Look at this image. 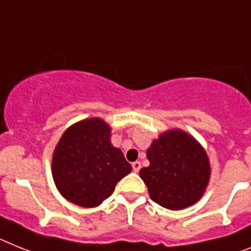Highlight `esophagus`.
<instances>
[{
	"label": "esophagus",
	"mask_w": 251,
	"mask_h": 251,
	"mask_svg": "<svg viewBox=\"0 0 251 251\" xmlns=\"http://www.w3.org/2000/svg\"><path fill=\"white\" fill-rule=\"evenodd\" d=\"M142 168V165H140V162L136 161L132 163V170H134V172H139V170Z\"/></svg>",
	"instance_id": "esophagus-1"
}]
</instances>
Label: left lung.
<instances>
[{
	"label": "left lung",
	"mask_w": 251,
	"mask_h": 251,
	"mask_svg": "<svg viewBox=\"0 0 251 251\" xmlns=\"http://www.w3.org/2000/svg\"><path fill=\"white\" fill-rule=\"evenodd\" d=\"M151 165L140 170L149 197L161 207L184 209L203 197L209 182V159L199 143L182 130H168L147 151Z\"/></svg>",
	"instance_id": "1"
}]
</instances>
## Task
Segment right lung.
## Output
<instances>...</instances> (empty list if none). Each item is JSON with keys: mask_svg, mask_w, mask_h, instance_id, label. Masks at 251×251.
<instances>
[{"mask_svg": "<svg viewBox=\"0 0 251 251\" xmlns=\"http://www.w3.org/2000/svg\"><path fill=\"white\" fill-rule=\"evenodd\" d=\"M130 172L122 151L111 144V127L96 117L70 126L52 158V176L61 195L84 208L106 201Z\"/></svg>", "mask_w": 251, "mask_h": 251, "instance_id": "1", "label": "right lung"}]
</instances>
